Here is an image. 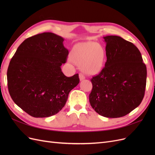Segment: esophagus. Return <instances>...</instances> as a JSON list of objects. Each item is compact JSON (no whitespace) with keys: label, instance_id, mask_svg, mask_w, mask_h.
I'll return each instance as SVG.
<instances>
[{"label":"esophagus","instance_id":"esophagus-1","mask_svg":"<svg viewBox=\"0 0 155 155\" xmlns=\"http://www.w3.org/2000/svg\"><path fill=\"white\" fill-rule=\"evenodd\" d=\"M79 79H80V81H83L84 79H85V77L83 76L82 74H80L79 75Z\"/></svg>","mask_w":155,"mask_h":155}]
</instances>
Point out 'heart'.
Returning a JSON list of instances; mask_svg holds the SVG:
<instances>
[{"instance_id": "b5f03b06", "label": "heart", "mask_w": 155, "mask_h": 155, "mask_svg": "<svg viewBox=\"0 0 155 155\" xmlns=\"http://www.w3.org/2000/svg\"><path fill=\"white\" fill-rule=\"evenodd\" d=\"M70 56L74 63L80 65L84 72L96 75L100 73L104 67L106 52L100 44L88 41L75 45Z\"/></svg>"}]
</instances>
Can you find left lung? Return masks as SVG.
Returning <instances> with one entry per match:
<instances>
[{"instance_id": "8db88e82", "label": "left lung", "mask_w": 155, "mask_h": 155, "mask_svg": "<svg viewBox=\"0 0 155 155\" xmlns=\"http://www.w3.org/2000/svg\"><path fill=\"white\" fill-rule=\"evenodd\" d=\"M107 61L91 79V107L106 118H120L141 104L147 79V68L138 48L117 35L104 37Z\"/></svg>"}]
</instances>
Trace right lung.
I'll return each instance as SVG.
<instances>
[{"instance_id":"right-lung-1","label":"right lung","mask_w":155,"mask_h":155,"mask_svg":"<svg viewBox=\"0 0 155 155\" xmlns=\"http://www.w3.org/2000/svg\"><path fill=\"white\" fill-rule=\"evenodd\" d=\"M64 39L45 32L25 40L8 68V90L15 104L35 118L56 114L64 107L69 92L79 83L78 74L61 71L68 50Z\"/></svg>"}]
</instances>
